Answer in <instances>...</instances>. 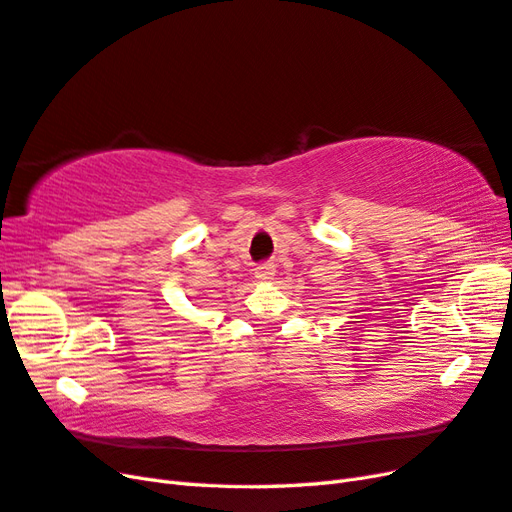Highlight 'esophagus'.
Masks as SVG:
<instances>
[{
	"label": "esophagus",
	"instance_id": "1",
	"mask_svg": "<svg viewBox=\"0 0 512 512\" xmlns=\"http://www.w3.org/2000/svg\"><path fill=\"white\" fill-rule=\"evenodd\" d=\"M254 275H256V280H258V282L267 284V282H271V280H273L275 267L271 265V262H265V265H258V267L254 269Z\"/></svg>",
	"mask_w": 512,
	"mask_h": 512
}]
</instances>
